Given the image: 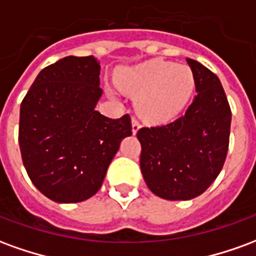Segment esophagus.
Segmentation results:
<instances>
[{
    "instance_id": "1",
    "label": "esophagus",
    "mask_w": 256,
    "mask_h": 256,
    "mask_svg": "<svg viewBox=\"0 0 256 256\" xmlns=\"http://www.w3.org/2000/svg\"><path fill=\"white\" fill-rule=\"evenodd\" d=\"M140 128H141V123H140V120L138 119H136V118H133V120H132V132H133V134L137 133Z\"/></svg>"
}]
</instances>
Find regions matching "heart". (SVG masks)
<instances>
[{
	"instance_id": "obj_1",
	"label": "heart",
	"mask_w": 256,
	"mask_h": 256,
	"mask_svg": "<svg viewBox=\"0 0 256 256\" xmlns=\"http://www.w3.org/2000/svg\"><path fill=\"white\" fill-rule=\"evenodd\" d=\"M130 94L138 96L140 114L150 122H166L177 115L192 97L196 80L185 66L150 60L119 79Z\"/></svg>"
}]
</instances>
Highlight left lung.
Wrapping results in <instances>:
<instances>
[{
    "label": "left lung",
    "instance_id": "left-lung-1",
    "mask_svg": "<svg viewBox=\"0 0 256 256\" xmlns=\"http://www.w3.org/2000/svg\"><path fill=\"white\" fill-rule=\"evenodd\" d=\"M186 62L198 94L185 115L137 132L145 182L166 200L202 194L218 177L229 148L232 111L220 78L196 60Z\"/></svg>",
    "mask_w": 256,
    "mask_h": 256
}]
</instances>
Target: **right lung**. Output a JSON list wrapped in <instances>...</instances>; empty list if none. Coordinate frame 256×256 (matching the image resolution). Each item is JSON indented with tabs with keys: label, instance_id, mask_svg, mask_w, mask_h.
Masks as SVG:
<instances>
[{
	"label": "right lung",
	"instance_id": "1",
	"mask_svg": "<svg viewBox=\"0 0 256 256\" xmlns=\"http://www.w3.org/2000/svg\"><path fill=\"white\" fill-rule=\"evenodd\" d=\"M100 63L67 58L38 74L20 106L19 145L36 188L58 203H78L101 188L124 137L126 114L111 119L96 111L101 97Z\"/></svg>",
	"mask_w": 256,
	"mask_h": 256
}]
</instances>
